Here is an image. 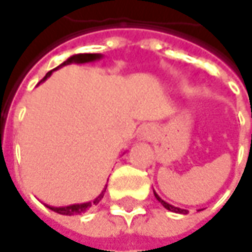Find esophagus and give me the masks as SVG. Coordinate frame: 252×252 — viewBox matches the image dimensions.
I'll use <instances>...</instances> for the list:
<instances>
[{"mask_svg":"<svg viewBox=\"0 0 252 252\" xmlns=\"http://www.w3.org/2000/svg\"><path fill=\"white\" fill-rule=\"evenodd\" d=\"M140 134L143 139H146V140H151V139L154 137V129H153V126H150V125L143 126L140 130Z\"/></svg>","mask_w":252,"mask_h":252,"instance_id":"34e87169","label":"esophagus"}]
</instances>
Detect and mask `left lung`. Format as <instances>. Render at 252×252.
Instances as JSON below:
<instances>
[{
    "label": "left lung",
    "instance_id": "left-lung-1",
    "mask_svg": "<svg viewBox=\"0 0 252 252\" xmlns=\"http://www.w3.org/2000/svg\"><path fill=\"white\" fill-rule=\"evenodd\" d=\"M154 196H156V199L160 202L161 205L164 206V208L167 209V210H169V212H174V213H181V215H187L188 213V210L187 209H181V208H175V206H172V205H169V203H167L165 200H162V199L157 195V192L154 190Z\"/></svg>",
    "mask_w": 252,
    "mask_h": 252
}]
</instances>
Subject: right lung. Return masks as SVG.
Instances as JSON below:
<instances>
[{
  "label": "right lung",
  "instance_id": "1",
  "mask_svg": "<svg viewBox=\"0 0 252 252\" xmlns=\"http://www.w3.org/2000/svg\"><path fill=\"white\" fill-rule=\"evenodd\" d=\"M102 59V54L99 53H80V54H74L71 57H68L64 63H62L59 67H56L54 70H59L60 67H63V65H68V64H84V63H91V62H96V60H101ZM54 70L52 71H49V73L44 75V78L42 81H44L47 77H50L52 73H53ZM40 81V83H42ZM105 190L106 188L102 189V192L96 196V198L91 200V202H85V203H75V205H68V206H60V208H54V206H49V205H46L47 208L50 209V210H53L56 213H60V215H64V216H74V215H81L84 212H87L88 209L94 206V205H98L99 203V200L103 198V193H105Z\"/></svg>",
  "mask_w": 252,
  "mask_h": 252
}]
</instances>
